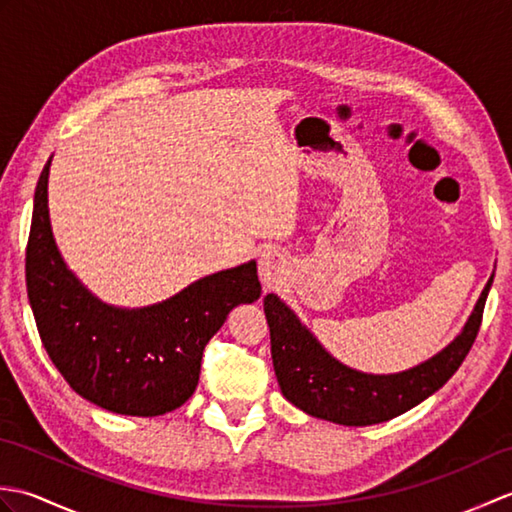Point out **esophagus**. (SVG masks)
Segmentation results:
<instances>
[{"instance_id":"1","label":"esophagus","mask_w":512,"mask_h":512,"mask_svg":"<svg viewBox=\"0 0 512 512\" xmlns=\"http://www.w3.org/2000/svg\"><path fill=\"white\" fill-rule=\"evenodd\" d=\"M288 273V259L277 248H268L259 257V279L266 288L277 286Z\"/></svg>"}]
</instances>
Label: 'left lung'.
<instances>
[{
  "instance_id": "obj_1",
  "label": "left lung",
  "mask_w": 512,
  "mask_h": 512,
  "mask_svg": "<svg viewBox=\"0 0 512 512\" xmlns=\"http://www.w3.org/2000/svg\"><path fill=\"white\" fill-rule=\"evenodd\" d=\"M491 273L480 299L455 339L427 361L394 374H369L334 358L295 310L277 295L264 297L270 354L281 394L312 418L345 427H367L400 416L436 394L469 354L480 330Z\"/></svg>"
}]
</instances>
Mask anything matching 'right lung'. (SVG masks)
<instances>
[{"label":"right lung","instance_id":"add662e5","mask_svg":"<svg viewBox=\"0 0 512 512\" xmlns=\"http://www.w3.org/2000/svg\"><path fill=\"white\" fill-rule=\"evenodd\" d=\"M43 167L26 248V286L41 343L81 398L121 416L182 407L200 380L202 352L228 312L262 295L257 262L206 275L143 308L99 299L65 264L52 233Z\"/></svg>","mask_w":512,"mask_h":512}]
</instances>
